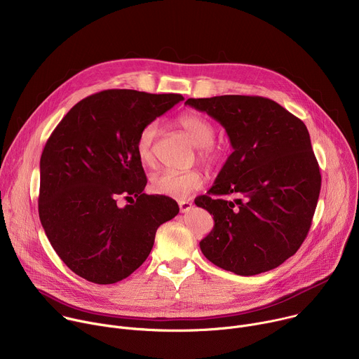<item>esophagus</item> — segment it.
Instances as JSON below:
<instances>
[{
	"mask_svg": "<svg viewBox=\"0 0 359 359\" xmlns=\"http://www.w3.org/2000/svg\"><path fill=\"white\" fill-rule=\"evenodd\" d=\"M179 208H180L182 213H187L189 210L193 209V203L190 200H182V201H179Z\"/></svg>",
	"mask_w": 359,
	"mask_h": 359,
	"instance_id": "1",
	"label": "esophagus"
}]
</instances>
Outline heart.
Segmentation results:
<instances>
[{
    "label": "heart",
    "instance_id": "1",
    "mask_svg": "<svg viewBox=\"0 0 359 359\" xmlns=\"http://www.w3.org/2000/svg\"><path fill=\"white\" fill-rule=\"evenodd\" d=\"M177 126L187 136V139L197 147V159L213 169L217 168L224 158L223 149L215 143L216 129L212 122L197 114H183L176 121ZM159 128L155 122H150L142 128L137 135L135 149L139 162L143 166H153L156 162L155 143ZM204 183V175L198 169L184 172L163 170L151 177V190L168 197L184 198L194 190H198Z\"/></svg>",
    "mask_w": 359,
    "mask_h": 359
}]
</instances>
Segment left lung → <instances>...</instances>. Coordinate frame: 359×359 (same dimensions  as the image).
<instances>
[{"label": "left lung", "instance_id": "left-lung-1", "mask_svg": "<svg viewBox=\"0 0 359 359\" xmlns=\"http://www.w3.org/2000/svg\"><path fill=\"white\" fill-rule=\"evenodd\" d=\"M186 105L220 122L234 149L209 196L194 200L215 219L201 252L238 276L278 267L309 234L321 190L306 126L263 96L190 97Z\"/></svg>", "mask_w": 359, "mask_h": 359}]
</instances>
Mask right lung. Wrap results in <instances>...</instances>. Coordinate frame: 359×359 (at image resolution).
Segmentation results:
<instances>
[{"mask_svg": "<svg viewBox=\"0 0 359 359\" xmlns=\"http://www.w3.org/2000/svg\"><path fill=\"white\" fill-rule=\"evenodd\" d=\"M183 100L179 93L108 89L64 116L42 150L38 212L60 259L79 277L114 284L139 269L156 230L179 213L166 196L146 194L135 143L142 128ZM131 201L125 208L117 200Z\"/></svg>", "mask_w": 359, "mask_h": 359, "instance_id": "add662e5", "label": "right lung"}]
</instances>
